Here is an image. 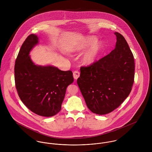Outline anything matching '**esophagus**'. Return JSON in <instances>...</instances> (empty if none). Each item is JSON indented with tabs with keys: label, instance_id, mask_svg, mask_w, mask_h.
I'll return each instance as SVG.
<instances>
[{
	"label": "esophagus",
	"instance_id": "34e87169",
	"mask_svg": "<svg viewBox=\"0 0 152 152\" xmlns=\"http://www.w3.org/2000/svg\"><path fill=\"white\" fill-rule=\"evenodd\" d=\"M73 77L75 80L78 79V78L80 77V72L78 71H75L73 72Z\"/></svg>",
	"mask_w": 152,
	"mask_h": 152
}]
</instances>
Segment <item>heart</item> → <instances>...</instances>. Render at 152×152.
<instances>
[{"label": "heart", "instance_id": "heart-1", "mask_svg": "<svg viewBox=\"0 0 152 152\" xmlns=\"http://www.w3.org/2000/svg\"><path fill=\"white\" fill-rule=\"evenodd\" d=\"M97 40L98 39L95 36H88L73 48L74 51H81L93 45L84 54L82 57V61L84 64L92 65L98 60L103 50L104 43L102 42H96Z\"/></svg>", "mask_w": 152, "mask_h": 152}]
</instances>
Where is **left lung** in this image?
I'll use <instances>...</instances> for the list:
<instances>
[{"mask_svg":"<svg viewBox=\"0 0 152 152\" xmlns=\"http://www.w3.org/2000/svg\"><path fill=\"white\" fill-rule=\"evenodd\" d=\"M116 43L109 54L80 68L77 84L88 109L98 115L117 108L128 96L134 77L133 54L124 36L115 32Z\"/></svg>","mask_w":152,"mask_h":152,"instance_id":"8db88e82","label":"left lung"}]
</instances>
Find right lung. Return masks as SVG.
<instances>
[{
	"mask_svg": "<svg viewBox=\"0 0 152 152\" xmlns=\"http://www.w3.org/2000/svg\"><path fill=\"white\" fill-rule=\"evenodd\" d=\"M39 37L28 36L19 52L15 65V80L23 103L34 113L45 117L58 113L66 89L74 81L71 71H61L53 65L36 64L30 51L39 44Z\"/></svg>",
	"mask_w": 152,
	"mask_h": 152,
	"instance_id": "add662e5",
	"label": "right lung"
}]
</instances>
